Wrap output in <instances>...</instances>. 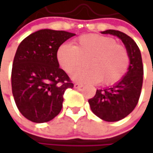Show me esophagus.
Here are the masks:
<instances>
[{"instance_id":"34e87169","label":"esophagus","mask_w":153,"mask_h":153,"mask_svg":"<svg viewBox=\"0 0 153 153\" xmlns=\"http://www.w3.org/2000/svg\"><path fill=\"white\" fill-rule=\"evenodd\" d=\"M82 87H83V85H82V83H77V82H76V83L74 84V88H82Z\"/></svg>"}]
</instances>
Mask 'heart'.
<instances>
[{"instance_id": "heart-1", "label": "heart", "mask_w": 153, "mask_h": 153, "mask_svg": "<svg viewBox=\"0 0 153 153\" xmlns=\"http://www.w3.org/2000/svg\"><path fill=\"white\" fill-rule=\"evenodd\" d=\"M91 59L89 69L76 72L72 78L84 83H95L103 79L105 84H115L123 78L129 66V55L123 45L115 39L89 34L80 36L75 46L61 45L57 52V59L62 69L69 74L73 73Z\"/></svg>"}]
</instances>
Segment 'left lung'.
<instances>
[{
  "instance_id": "obj_1",
  "label": "left lung",
  "mask_w": 153,
  "mask_h": 153,
  "mask_svg": "<svg viewBox=\"0 0 153 153\" xmlns=\"http://www.w3.org/2000/svg\"><path fill=\"white\" fill-rule=\"evenodd\" d=\"M101 33L116 36L122 40L128 50L130 63L123 79L110 88L97 89L88 103L98 117L106 122H117L131 113L138 103L143 83L142 59L137 44L128 35L115 30Z\"/></svg>"
}]
</instances>
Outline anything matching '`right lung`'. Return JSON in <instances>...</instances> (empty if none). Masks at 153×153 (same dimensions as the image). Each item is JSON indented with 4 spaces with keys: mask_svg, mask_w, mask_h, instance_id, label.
<instances>
[{
    "mask_svg": "<svg viewBox=\"0 0 153 153\" xmlns=\"http://www.w3.org/2000/svg\"><path fill=\"white\" fill-rule=\"evenodd\" d=\"M75 35L40 30L18 47L12 69V91L19 111L28 120L46 123L60 112L65 91L74 85L59 68L57 52Z\"/></svg>",
    "mask_w": 153,
    "mask_h": 153,
    "instance_id": "1",
    "label": "right lung"
}]
</instances>
